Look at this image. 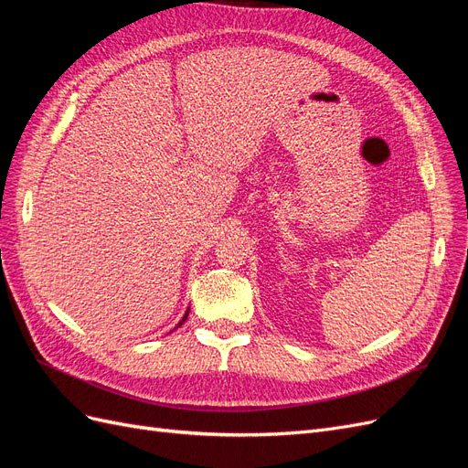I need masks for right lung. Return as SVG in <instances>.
Here are the masks:
<instances>
[{
    "label": "right lung",
    "instance_id": "obj_1",
    "mask_svg": "<svg viewBox=\"0 0 468 468\" xmlns=\"http://www.w3.org/2000/svg\"><path fill=\"white\" fill-rule=\"evenodd\" d=\"M187 316H189V308H187V313H186V316H183V318H181V322L177 324V328H179V325H181L183 322H186V320H187Z\"/></svg>",
    "mask_w": 468,
    "mask_h": 468
}]
</instances>
